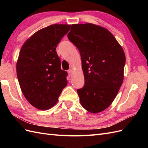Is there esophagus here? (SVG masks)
<instances>
[{
    "label": "esophagus",
    "mask_w": 148,
    "mask_h": 148,
    "mask_svg": "<svg viewBox=\"0 0 148 148\" xmlns=\"http://www.w3.org/2000/svg\"><path fill=\"white\" fill-rule=\"evenodd\" d=\"M67 72H68V73H69V75L70 76H70L71 75V74H72V72H73V70L72 69H69V70H68V71H67Z\"/></svg>",
    "instance_id": "1"
}]
</instances>
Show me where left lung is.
Wrapping results in <instances>:
<instances>
[{"instance_id":"left-lung-1","label":"left lung","mask_w":148,"mask_h":148,"mask_svg":"<svg viewBox=\"0 0 148 148\" xmlns=\"http://www.w3.org/2000/svg\"><path fill=\"white\" fill-rule=\"evenodd\" d=\"M67 36L81 56L84 85L77 89L81 105L89 112H101L122 86L124 51L109 30L92 23L72 25Z\"/></svg>"}]
</instances>
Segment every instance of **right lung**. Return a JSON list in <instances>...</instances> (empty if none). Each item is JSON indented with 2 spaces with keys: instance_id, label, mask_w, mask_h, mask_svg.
Listing matches in <instances>:
<instances>
[{
  "instance_id": "add662e5",
  "label": "right lung",
  "mask_w": 148,
  "mask_h": 148,
  "mask_svg": "<svg viewBox=\"0 0 148 148\" xmlns=\"http://www.w3.org/2000/svg\"><path fill=\"white\" fill-rule=\"evenodd\" d=\"M69 25H52L38 31L22 46L16 75L24 96L33 106L47 110L55 106L67 84L66 71L56 52Z\"/></svg>"
}]
</instances>
